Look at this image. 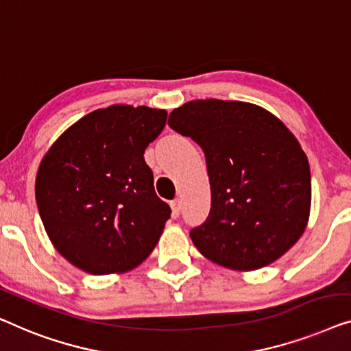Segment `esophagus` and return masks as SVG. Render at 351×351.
<instances>
[{
	"instance_id": "34e87169",
	"label": "esophagus",
	"mask_w": 351,
	"mask_h": 351,
	"mask_svg": "<svg viewBox=\"0 0 351 351\" xmlns=\"http://www.w3.org/2000/svg\"><path fill=\"white\" fill-rule=\"evenodd\" d=\"M170 206H171V213H173V216L180 215V211H181V200L180 199L171 200L170 202Z\"/></svg>"
}]
</instances>
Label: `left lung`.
<instances>
[{
	"label": "left lung",
	"instance_id": "left-lung-1",
	"mask_svg": "<svg viewBox=\"0 0 351 351\" xmlns=\"http://www.w3.org/2000/svg\"><path fill=\"white\" fill-rule=\"evenodd\" d=\"M169 125L205 152L211 210L191 230L197 250L223 267L256 270L304 234L312 205L305 152L288 127L246 101H187Z\"/></svg>",
	"mask_w": 351,
	"mask_h": 351
}]
</instances>
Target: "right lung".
I'll return each instance as SVG.
<instances>
[{"mask_svg": "<svg viewBox=\"0 0 351 351\" xmlns=\"http://www.w3.org/2000/svg\"><path fill=\"white\" fill-rule=\"evenodd\" d=\"M167 111L111 105L68 127L39 164L36 204L53 248L92 275L135 269L159 241L170 206L157 197L145 149Z\"/></svg>", "mask_w": 351, "mask_h": 351, "instance_id": "1", "label": "right lung"}]
</instances>
